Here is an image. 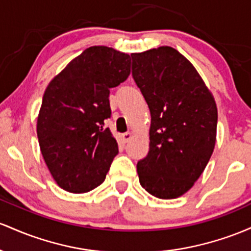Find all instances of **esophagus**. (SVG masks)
<instances>
[{"mask_svg": "<svg viewBox=\"0 0 251 251\" xmlns=\"http://www.w3.org/2000/svg\"><path fill=\"white\" fill-rule=\"evenodd\" d=\"M131 136H133V135H131L130 131H128V133H125V134L121 135V139H122L123 142L126 143V142H128V141L131 139Z\"/></svg>", "mask_w": 251, "mask_h": 251, "instance_id": "34e87169", "label": "esophagus"}]
</instances>
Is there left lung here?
Masks as SVG:
<instances>
[{"mask_svg":"<svg viewBox=\"0 0 251 251\" xmlns=\"http://www.w3.org/2000/svg\"><path fill=\"white\" fill-rule=\"evenodd\" d=\"M131 58L151 117L148 155L137 162L140 184L156 198H178L192 188L215 149V98L190 60L170 46Z\"/></svg>","mask_w":251,"mask_h":251,"instance_id":"8db88e82","label":"left lung"}]
</instances>
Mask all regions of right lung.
<instances>
[{
    "label": "right lung",
    "mask_w": 251,
    "mask_h": 251,
    "mask_svg": "<svg viewBox=\"0 0 251 251\" xmlns=\"http://www.w3.org/2000/svg\"><path fill=\"white\" fill-rule=\"evenodd\" d=\"M129 75L130 55L92 46L46 88L36 134L53 179L67 192H89L105 179L118 153L116 139L104 128L111 115L109 94Z\"/></svg>",
    "instance_id": "1"
}]
</instances>
